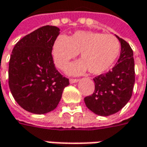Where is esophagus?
Here are the masks:
<instances>
[{
  "label": "esophagus",
  "mask_w": 147,
  "mask_h": 147,
  "mask_svg": "<svg viewBox=\"0 0 147 147\" xmlns=\"http://www.w3.org/2000/svg\"><path fill=\"white\" fill-rule=\"evenodd\" d=\"M69 82H70V83H74V82H78V78H70Z\"/></svg>",
  "instance_id": "esophagus-1"
}]
</instances>
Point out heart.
<instances>
[{
	"mask_svg": "<svg viewBox=\"0 0 147 147\" xmlns=\"http://www.w3.org/2000/svg\"><path fill=\"white\" fill-rule=\"evenodd\" d=\"M119 51L120 43L115 36L92 31H77L68 37L59 36L53 45L54 60L59 69L80 54L82 60L67 69L70 74L87 69L92 74H104L115 63Z\"/></svg>",
	"mask_w": 147,
	"mask_h": 147,
	"instance_id": "obj_1",
	"label": "heart"
}]
</instances>
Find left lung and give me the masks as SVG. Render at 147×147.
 I'll return each mask as SVG.
<instances>
[{
    "label": "left lung",
    "mask_w": 147,
    "mask_h": 147,
    "mask_svg": "<svg viewBox=\"0 0 147 147\" xmlns=\"http://www.w3.org/2000/svg\"><path fill=\"white\" fill-rule=\"evenodd\" d=\"M116 37L121 44L118 63L108 73L94 78L93 94L84 98L88 109L100 116L117 113L127 104L133 95L135 82L133 50L126 41Z\"/></svg>",
    "instance_id": "8db88e82"
}]
</instances>
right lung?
<instances>
[{
	"mask_svg": "<svg viewBox=\"0 0 147 147\" xmlns=\"http://www.w3.org/2000/svg\"><path fill=\"white\" fill-rule=\"evenodd\" d=\"M59 34V28L43 26L20 39L12 51L9 87L16 102L30 113L55 110L69 84L56 69L51 54Z\"/></svg>",
	"mask_w": 147,
	"mask_h": 147,
	"instance_id": "right-lung-1",
	"label": "right lung"
}]
</instances>
